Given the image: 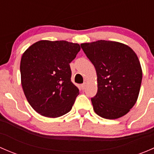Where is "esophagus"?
<instances>
[{
    "label": "esophagus",
    "instance_id": "34e87169",
    "mask_svg": "<svg viewBox=\"0 0 154 154\" xmlns=\"http://www.w3.org/2000/svg\"><path fill=\"white\" fill-rule=\"evenodd\" d=\"M86 83H83V84L80 85V88H81L82 90H84L85 88H86Z\"/></svg>",
    "mask_w": 154,
    "mask_h": 154
}]
</instances>
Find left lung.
<instances>
[{"mask_svg":"<svg viewBox=\"0 0 154 154\" xmlns=\"http://www.w3.org/2000/svg\"><path fill=\"white\" fill-rule=\"evenodd\" d=\"M80 46L97 73V92L91 98L94 111L106 119L124 116L140 91L142 71L137 55L117 42L98 40Z\"/></svg>","mask_w":154,"mask_h":154,"instance_id":"obj_1","label":"left lung"}]
</instances>
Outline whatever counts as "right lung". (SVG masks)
<instances>
[{
    "mask_svg": "<svg viewBox=\"0 0 154 154\" xmlns=\"http://www.w3.org/2000/svg\"><path fill=\"white\" fill-rule=\"evenodd\" d=\"M80 50L77 43L41 40L23 54L21 86L29 105L41 116L60 117L72 108L79 89L71 81L69 63Z\"/></svg>",
    "mask_w": 154,
    "mask_h": 154,
    "instance_id": "right-lung-1",
    "label": "right lung"
}]
</instances>
